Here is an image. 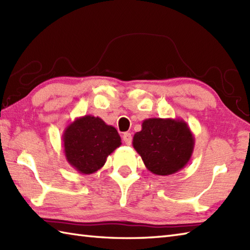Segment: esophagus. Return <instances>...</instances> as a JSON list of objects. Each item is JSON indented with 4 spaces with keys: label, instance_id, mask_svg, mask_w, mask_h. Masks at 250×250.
I'll return each instance as SVG.
<instances>
[{
    "label": "esophagus",
    "instance_id": "obj_1",
    "mask_svg": "<svg viewBox=\"0 0 250 250\" xmlns=\"http://www.w3.org/2000/svg\"><path fill=\"white\" fill-rule=\"evenodd\" d=\"M122 140H124V142L125 143L126 145H130L131 142H132V135H131V133H128V132H125V133H124V135H122Z\"/></svg>",
    "mask_w": 250,
    "mask_h": 250
}]
</instances>
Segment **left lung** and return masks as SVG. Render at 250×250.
I'll return each mask as SVG.
<instances>
[{
  "instance_id": "8db88e82",
  "label": "left lung",
  "mask_w": 250,
  "mask_h": 250,
  "mask_svg": "<svg viewBox=\"0 0 250 250\" xmlns=\"http://www.w3.org/2000/svg\"><path fill=\"white\" fill-rule=\"evenodd\" d=\"M132 144L148 171L167 176L187 166L194 149V136L183 119L148 118Z\"/></svg>"
}]
</instances>
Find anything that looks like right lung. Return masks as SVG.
<instances>
[{
	"label": "right lung",
	"mask_w": 250,
	"mask_h": 250,
	"mask_svg": "<svg viewBox=\"0 0 250 250\" xmlns=\"http://www.w3.org/2000/svg\"><path fill=\"white\" fill-rule=\"evenodd\" d=\"M62 142L66 161L84 175L99 171L110 153L121 145V139L114 126L91 115L71 122L63 132Z\"/></svg>",
	"instance_id": "obj_1"
}]
</instances>
